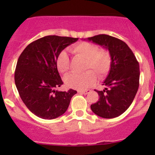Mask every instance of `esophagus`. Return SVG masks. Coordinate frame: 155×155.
Wrapping results in <instances>:
<instances>
[{"label":"esophagus","mask_w":155,"mask_h":155,"mask_svg":"<svg viewBox=\"0 0 155 155\" xmlns=\"http://www.w3.org/2000/svg\"><path fill=\"white\" fill-rule=\"evenodd\" d=\"M90 91H91V90L86 89V90H79V91H78V92L81 93V94H88V93H89Z\"/></svg>","instance_id":"34e87169"}]
</instances>
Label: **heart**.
I'll list each match as a JSON object with an SVG mask.
<instances>
[{"instance_id": "heart-1", "label": "heart", "mask_w": 155, "mask_h": 155, "mask_svg": "<svg viewBox=\"0 0 155 155\" xmlns=\"http://www.w3.org/2000/svg\"><path fill=\"white\" fill-rule=\"evenodd\" d=\"M76 57L85 60L83 74H71L65 79L66 84L74 89H85L96 82L97 76L103 78L108 74L112 65V56L110 52L105 49H99L98 46L91 42H81L76 43L69 49ZM56 65L59 72L68 73L71 64L68 53L62 51L59 53L56 61ZM90 69V71H87Z\"/></svg>"}]
</instances>
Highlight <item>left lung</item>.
I'll use <instances>...</instances> for the list:
<instances>
[{"mask_svg":"<svg viewBox=\"0 0 155 155\" xmlns=\"http://www.w3.org/2000/svg\"><path fill=\"white\" fill-rule=\"evenodd\" d=\"M107 49L112 56L110 71L103 83V91H97L98 101L91 105L94 114L105 119L117 117L131 105L139 87V63L126 42L101 34L87 38Z\"/></svg>","mask_w":155,"mask_h":155,"instance_id":"obj_1","label":"left lung"}]
</instances>
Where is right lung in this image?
<instances>
[{
    "label": "right lung",
    "instance_id": "obj_1",
    "mask_svg": "<svg viewBox=\"0 0 155 155\" xmlns=\"http://www.w3.org/2000/svg\"><path fill=\"white\" fill-rule=\"evenodd\" d=\"M78 38L47 35L31 42L18 60L15 82L26 107L39 118L53 120L64 114L77 91L55 90L64 82L57 71V57Z\"/></svg>",
    "mask_w": 155,
    "mask_h": 155
}]
</instances>
